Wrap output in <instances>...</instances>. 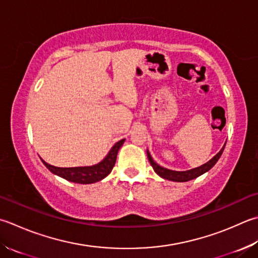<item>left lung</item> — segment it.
Returning <instances> with one entry per match:
<instances>
[{
	"instance_id": "left-lung-1",
	"label": "left lung",
	"mask_w": 258,
	"mask_h": 258,
	"mask_svg": "<svg viewBox=\"0 0 258 258\" xmlns=\"http://www.w3.org/2000/svg\"><path fill=\"white\" fill-rule=\"evenodd\" d=\"M225 146H226V143L224 144V146H223V148H221V150L219 151V152L217 153L213 159L209 160L207 163L198 166V168H195V169H191V170H186V171H174V170H170V169L163 168V166H161V165H159L158 163L155 162L152 156H151L149 150H146V154H148L149 161H150L151 165H152L153 170L155 171V173L158 174V175H160L161 178H163L165 180L174 181V182H186V181L194 180L196 178H198V176L203 175L204 173L208 172V171L217 163V161L219 160L221 154H223L224 150H225Z\"/></svg>"
}]
</instances>
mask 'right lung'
I'll return each mask as SVG.
<instances>
[{"mask_svg": "<svg viewBox=\"0 0 258 258\" xmlns=\"http://www.w3.org/2000/svg\"><path fill=\"white\" fill-rule=\"evenodd\" d=\"M125 142V139L118 141L117 143L113 145V148L109 150L107 155L100 161L99 163L89 165V166H75V168H59V166H54L45 162L42 159L43 164L50 170V172L53 174L61 176V178L70 181V182L80 183V184H90L95 183L97 181L103 180L106 178L110 172L115 165L116 158H117V153Z\"/></svg>", "mask_w": 258, "mask_h": 258, "instance_id": "right-lung-1", "label": "right lung"}]
</instances>
